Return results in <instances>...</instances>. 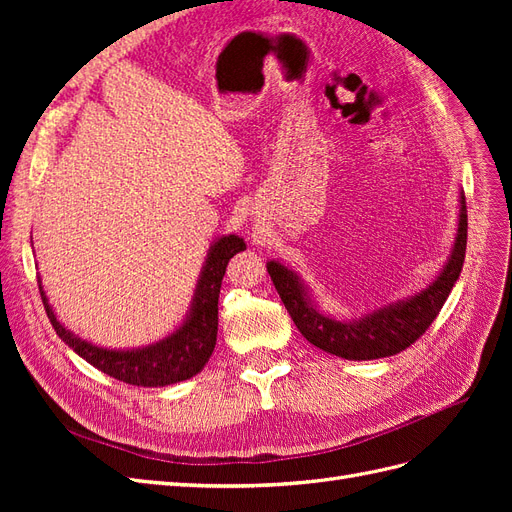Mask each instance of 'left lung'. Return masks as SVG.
<instances>
[{
    "mask_svg": "<svg viewBox=\"0 0 512 512\" xmlns=\"http://www.w3.org/2000/svg\"><path fill=\"white\" fill-rule=\"evenodd\" d=\"M466 243V196L459 192L455 241L438 275L408 297L384 303L367 314L350 318H337L320 312L301 273L284 265L282 260H269L267 271L290 318L309 344L346 361H374L406 350L429 329V324L436 320L448 294L459 280L463 258H466Z\"/></svg>",
    "mask_w": 512,
    "mask_h": 512,
    "instance_id": "left-lung-1",
    "label": "left lung"
}]
</instances>
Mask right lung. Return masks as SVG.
I'll list each match as a JSON object with an SVG mask.
<instances>
[{"instance_id": "right-lung-1", "label": "right lung", "mask_w": 512, "mask_h": 512, "mask_svg": "<svg viewBox=\"0 0 512 512\" xmlns=\"http://www.w3.org/2000/svg\"><path fill=\"white\" fill-rule=\"evenodd\" d=\"M245 250V241L239 235H222L209 247L207 258L200 269L194 297L190 301L179 327L153 342L138 348H104L89 339H83L59 322L53 305L46 297L42 280L38 277L40 297L55 333L89 365L104 371L106 376L132 386H168L190 380L209 363L215 339H218V299L228 260Z\"/></svg>"}]
</instances>
